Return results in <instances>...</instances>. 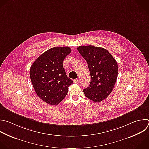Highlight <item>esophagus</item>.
Returning a JSON list of instances; mask_svg holds the SVG:
<instances>
[{
	"mask_svg": "<svg viewBox=\"0 0 149 149\" xmlns=\"http://www.w3.org/2000/svg\"><path fill=\"white\" fill-rule=\"evenodd\" d=\"M74 83H76V84H78V83L79 82V78L74 79Z\"/></svg>",
	"mask_w": 149,
	"mask_h": 149,
	"instance_id": "1",
	"label": "esophagus"
}]
</instances>
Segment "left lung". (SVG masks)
Returning <instances> with one entry per match:
<instances>
[{
	"instance_id": "1",
	"label": "left lung",
	"mask_w": 149,
	"mask_h": 149,
	"mask_svg": "<svg viewBox=\"0 0 149 149\" xmlns=\"http://www.w3.org/2000/svg\"><path fill=\"white\" fill-rule=\"evenodd\" d=\"M78 50L88 64L91 75L85 95L95 102H100L111 93L117 79L118 67L107 49L92 45L79 46Z\"/></svg>"
}]
</instances>
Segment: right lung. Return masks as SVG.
Segmentation results:
<instances>
[{
	"label": "right lung",
	"instance_id": "add662e5",
	"mask_svg": "<svg viewBox=\"0 0 149 149\" xmlns=\"http://www.w3.org/2000/svg\"><path fill=\"white\" fill-rule=\"evenodd\" d=\"M71 52L69 47L52 48L40 55L30 67L33 88L37 96L49 105H57L73 83L67 76L63 65Z\"/></svg>",
	"mask_w": 149,
	"mask_h": 149
}]
</instances>
